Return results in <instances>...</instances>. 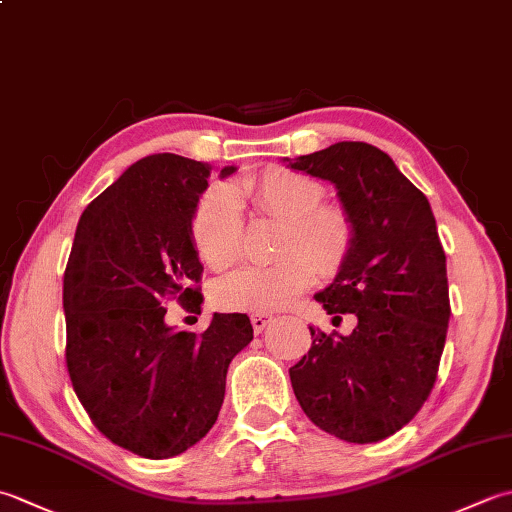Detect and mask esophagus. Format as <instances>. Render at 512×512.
<instances>
[{
  "label": "esophagus",
  "instance_id": "esophagus-1",
  "mask_svg": "<svg viewBox=\"0 0 512 512\" xmlns=\"http://www.w3.org/2000/svg\"><path fill=\"white\" fill-rule=\"evenodd\" d=\"M270 321H273V314H253V317H250V323H253L255 334L264 332L266 325H268Z\"/></svg>",
  "mask_w": 512,
  "mask_h": 512
}]
</instances>
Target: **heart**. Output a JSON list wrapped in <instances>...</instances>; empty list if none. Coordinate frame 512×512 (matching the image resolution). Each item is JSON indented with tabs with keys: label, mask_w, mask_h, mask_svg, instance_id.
<instances>
[{
	"label": "heart",
	"mask_w": 512,
	"mask_h": 512,
	"mask_svg": "<svg viewBox=\"0 0 512 512\" xmlns=\"http://www.w3.org/2000/svg\"><path fill=\"white\" fill-rule=\"evenodd\" d=\"M242 193L259 213L284 222L273 266H244L217 279L211 297L228 312H275L286 308L306 290L317 265L321 273H334L354 244L350 215L339 204H323V187L303 173L266 169L246 180ZM191 239L204 264L215 270L231 266L242 253V213L237 193L228 184L206 191L191 220Z\"/></svg>",
	"instance_id": "heart-1"
}]
</instances>
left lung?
Masks as SVG:
<instances>
[{
    "instance_id": "obj_1",
    "label": "left lung",
    "mask_w": 512,
    "mask_h": 512,
    "mask_svg": "<svg viewBox=\"0 0 512 512\" xmlns=\"http://www.w3.org/2000/svg\"><path fill=\"white\" fill-rule=\"evenodd\" d=\"M284 162L332 182L350 215V255L314 299L334 319L352 312L358 321L347 336L310 328L312 347L290 367L292 391L330 436L385 440L431 394L447 339V257L436 217L424 193L374 145L343 140Z\"/></svg>"
}]
</instances>
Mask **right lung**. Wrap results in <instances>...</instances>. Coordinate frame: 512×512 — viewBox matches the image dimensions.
<instances>
[{
	"label": "right lung",
	"mask_w": 512,
	"mask_h": 512,
	"mask_svg": "<svg viewBox=\"0 0 512 512\" xmlns=\"http://www.w3.org/2000/svg\"><path fill=\"white\" fill-rule=\"evenodd\" d=\"M209 176L176 154L138 160L83 211L63 275L72 387L96 429L140 458H173L211 431L228 365L253 341L237 312H215L202 334L165 323L169 297L191 312L204 301L191 220Z\"/></svg>",
	"instance_id": "1"
}]
</instances>
